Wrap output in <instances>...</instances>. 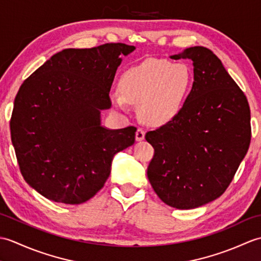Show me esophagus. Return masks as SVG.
Returning a JSON list of instances; mask_svg holds the SVG:
<instances>
[{"label":"esophagus","mask_w":261,"mask_h":261,"mask_svg":"<svg viewBox=\"0 0 261 261\" xmlns=\"http://www.w3.org/2000/svg\"><path fill=\"white\" fill-rule=\"evenodd\" d=\"M145 135H146V132L139 127V129H138L137 132H136V140L137 141H142L143 139H145Z\"/></svg>","instance_id":"34e87169"}]
</instances>
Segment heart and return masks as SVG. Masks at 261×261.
<instances>
[{
  "label": "heart",
  "mask_w": 261,
  "mask_h": 261,
  "mask_svg": "<svg viewBox=\"0 0 261 261\" xmlns=\"http://www.w3.org/2000/svg\"><path fill=\"white\" fill-rule=\"evenodd\" d=\"M193 71L184 63L148 60L127 69L120 80L121 94L111 101L124 111L127 103L138 105L143 122L151 125L169 123L180 114L193 85Z\"/></svg>",
  "instance_id": "obj_1"
}]
</instances>
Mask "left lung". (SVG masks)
<instances>
[{
	"label": "left lung",
	"instance_id": "left-lung-1",
	"mask_svg": "<svg viewBox=\"0 0 261 261\" xmlns=\"http://www.w3.org/2000/svg\"><path fill=\"white\" fill-rule=\"evenodd\" d=\"M170 58L191 59L194 82L180 114L147 132L154 149L147 175L165 204L191 210L220 197L233 179L250 145V109L210 49L191 47Z\"/></svg>",
	"mask_w": 261,
	"mask_h": 261
}]
</instances>
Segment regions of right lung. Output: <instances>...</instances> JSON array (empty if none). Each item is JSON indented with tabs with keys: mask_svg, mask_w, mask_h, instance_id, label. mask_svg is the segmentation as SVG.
Returning <instances> with one entry per match:
<instances>
[{
	"mask_svg": "<svg viewBox=\"0 0 261 261\" xmlns=\"http://www.w3.org/2000/svg\"><path fill=\"white\" fill-rule=\"evenodd\" d=\"M135 49L124 43L64 49L21 85L11 140L24 180L42 196L88 201L109 178L114 154L135 143V126L111 130L101 122L121 56Z\"/></svg>",
	"mask_w": 261,
	"mask_h": 261,
	"instance_id": "1",
	"label": "right lung"
}]
</instances>
